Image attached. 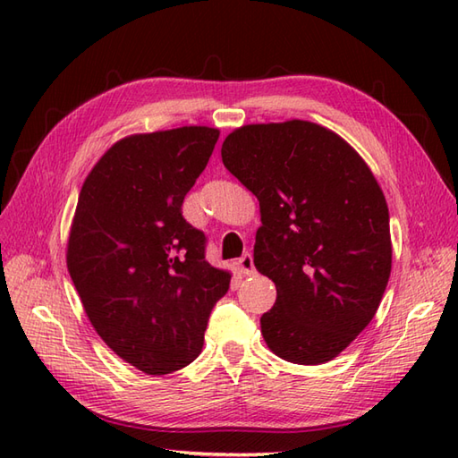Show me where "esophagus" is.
<instances>
[{
  "label": "esophagus",
  "mask_w": 458,
  "mask_h": 458,
  "mask_svg": "<svg viewBox=\"0 0 458 458\" xmlns=\"http://www.w3.org/2000/svg\"><path fill=\"white\" fill-rule=\"evenodd\" d=\"M236 267H238L240 274L251 276V274H254V271H256V267H254V258H251V254H244V256H242V258L236 261Z\"/></svg>",
  "instance_id": "1"
}]
</instances>
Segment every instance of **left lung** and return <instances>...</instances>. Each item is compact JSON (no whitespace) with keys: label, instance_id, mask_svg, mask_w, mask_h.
Masks as SVG:
<instances>
[{"label":"left lung","instance_id":"obj_1","mask_svg":"<svg viewBox=\"0 0 458 458\" xmlns=\"http://www.w3.org/2000/svg\"><path fill=\"white\" fill-rule=\"evenodd\" d=\"M222 163L259 200L254 264L277 289L266 344L287 362H328L374 318L390 279L382 189L340 135L303 120L232 131Z\"/></svg>","mask_w":458,"mask_h":458}]
</instances>
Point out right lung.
<instances>
[{
  "label": "right lung",
  "mask_w": 458,
  "mask_h": 458,
  "mask_svg": "<svg viewBox=\"0 0 458 458\" xmlns=\"http://www.w3.org/2000/svg\"><path fill=\"white\" fill-rule=\"evenodd\" d=\"M220 131L204 125L130 135L106 151L76 204L66 266L92 327L125 362L163 376L200 354L230 274L204 258L207 236L182 200Z\"/></svg>",
  "instance_id": "obj_1"
}]
</instances>
